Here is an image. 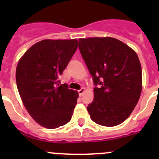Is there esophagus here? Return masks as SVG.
<instances>
[{
  "label": "esophagus",
  "instance_id": "esophagus-1",
  "mask_svg": "<svg viewBox=\"0 0 159 159\" xmlns=\"http://www.w3.org/2000/svg\"><path fill=\"white\" fill-rule=\"evenodd\" d=\"M84 91H85V89H84V88H81V89H79V90H78V94H79V95L81 96V94H82L84 92Z\"/></svg>",
  "mask_w": 159,
  "mask_h": 159
}]
</instances>
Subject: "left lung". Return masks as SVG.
<instances>
[{"label": "left lung", "instance_id": "left-lung-1", "mask_svg": "<svg viewBox=\"0 0 159 159\" xmlns=\"http://www.w3.org/2000/svg\"><path fill=\"white\" fill-rule=\"evenodd\" d=\"M78 48L95 85L87 107L91 120L112 127L131 115L140 98L142 67L137 54L115 38H80Z\"/></svg>", "mask_w": 159, "mask_h": 159}]
</instances>
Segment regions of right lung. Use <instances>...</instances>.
Wrapping results in <instances>:
<instances>
[{
	"label": "right lung",
	"instance_id": "add662e5",
	"mask_svg": "<svg viewBox=\"0 0 159 159\" xmlns=\"http://www.w3.org/2000/svg\"><path fill=\"white\" fill-rule=\"evenodd\" d=\"M78 48V40L46 39L34 44L17 64L16 82L24 105L33 119L47 129L65 125L71 119L78 94L59 84Z\"/></svg>",
	"mask_w": 159,
	"mask_h": 159
}]
</instances>
